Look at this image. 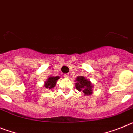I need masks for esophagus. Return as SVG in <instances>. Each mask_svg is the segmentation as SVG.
Instances as JSON below:
<instances>
[{
	"label": "esophagus",
	"mask_w": 133,
	"mask_h": 133,
	"mask_svg": "<svg viewBox=\"0 0 133 133\" xmlns=\"http://www.w3.org/2000/svg\"><path fill=\"white\" fill-rule=\"evenodd\" d=\"M63 76H64V77H65V78H69V73L64 74V75H63Z\"/></svg>",
	"instance_id": "34e87169"
}]
</instances>
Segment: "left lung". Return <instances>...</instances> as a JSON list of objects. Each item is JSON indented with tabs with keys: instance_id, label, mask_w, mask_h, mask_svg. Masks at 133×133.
Here are the masks:
<instances>
[{
	"instance_id": "8db88e82",
	"label": "left lung",
	"mask_w": 133,
	"mask_h": 133,
	"mask_svg": "<svg viewBox=\"0 0 133 133\" xmlns=\"http://www.w3.org/2000/svg\"><path fill=\"white\" fill-rule=\"evenodd\" d=\"M76 81L77 83H76V89L78 90H82L84 93V95H90L92 92V86L89 81L86 79L84 77H77Z\"/></svg>"
}]
</instances>
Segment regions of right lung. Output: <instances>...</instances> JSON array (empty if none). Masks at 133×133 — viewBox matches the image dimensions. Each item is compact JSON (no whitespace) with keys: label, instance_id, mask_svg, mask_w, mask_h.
<instances>
[{"label":"right lung","instance_id":"obj_1","mask_svg":"<svg viewBox=\"0 0 133 133\" xmlns=\"http://www.w3.org/2000/svg\"><path fill=\"white\" fill-rule=\"evenodd\" d=\"M60 77L58 76H56V77H49V79L47 80V81L46 82L45 86L46 88L47 89H52V88L56 85V83L57 80L59 79Z\"/></svg>","mask_w":133,"mask_h":133}]
</instances>
